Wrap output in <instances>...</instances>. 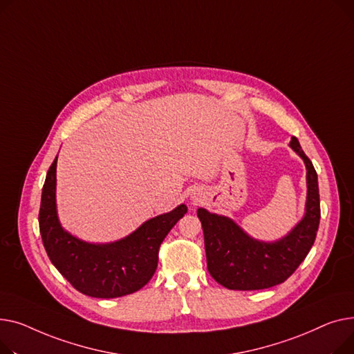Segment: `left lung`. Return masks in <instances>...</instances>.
<instances>
[{
  "label": "left lung",
  "mask_w": 354,
  "mask_h": 354,
  "mask_svg": "<svg viewBox=\"0 0 354 354\" xmlns=\"http://www.w3.org/2000/svg\"><path fill=\"white\" fill-rule=\"evenodd\" d=\"M292 149L306 165L307 196L304 216L286 236L263 241L247 234L230 217L197 210L203 225L207 268L212 277L230 290H261L292 276L308 254L320 223L317 173L296 137Z\"/></svg>",
  "instance_id": "8db88e82"
}]
</instances>
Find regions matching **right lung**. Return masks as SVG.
Returning a JSON list of instances; mask_svg holds the SVG:
<instances>
[{
  "mask_svg": "<svg viewBox=\"0 0 354 354\" xmlns=\"http://www.w3.org/2000/svg\"><path fill=\"white\" fill-rule=\"evenodd\" d=\"M57 158L47 173L41 194L39 233L58 272L80 293L97 299L131 295L150 281L158 263V248L187 205L144 221L129 236L111 243H88L68 233L57 213Z\"/></svg>",
  "mask_w": 354,
  "mask_h": 354,
  "instance_id": "obj_1",
  "label": "right lung"
}]
</instances>
